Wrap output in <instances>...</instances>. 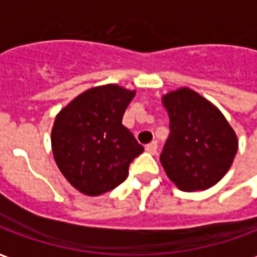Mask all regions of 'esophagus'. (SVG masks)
Wrapping results in <instances>:
<instances>
[{
	"instance_id": "obj_1",
	"label": "esophagus",
	"mask_w": 257,
	"mask_h": 257,
	"mask_svg": "<svg viewBox=\"0 0 257 257\" xmlns=\"http://www.w3.org/2000/svg\"><path fill=\"white\" fill-rule=\"evenodd\" d=\"M157 149H158L157 142H151V143H149V145L146 146V151L150 153V154H157Z\"/></svg>"
}]
</instances>
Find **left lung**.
Returning <instances> with one entry per match:
<instances>
[{"label": "left lung", "mask_w": 257, "mask_h": 257, "mask_svg": "<svg viewBox=\"0 0 257 257\" xmlns=\"http://www.w3.org/2000/svg\"><path fill=\"white\" fill-rule=\"evenodd\" d=\"M171 134L161 153L168 178L182 191L215 186L237 154V135L220 110L189 88L162 97Z\"/></svg>", "instance_id": "1"}]
</instances>
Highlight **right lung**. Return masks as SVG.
Wrapping results in <instances>:
<instances>
[{"label": "right lung", "instance_id": "obj_1", "mask_svg": "<svg viewBox=\"0 0 257 257\" xmlns=\"http://www.w3.org/2000/svg\"><path fill=\"white\" fill-rule=\"evenodd\" d=\"M135 90L110 84L85 90L59 112L52 151L60 172L86 195H100L128 178L131 162L145 149L122 115Z\"/></svg>", "mask_w": 257, "mask_h": 257}]
</instances>
